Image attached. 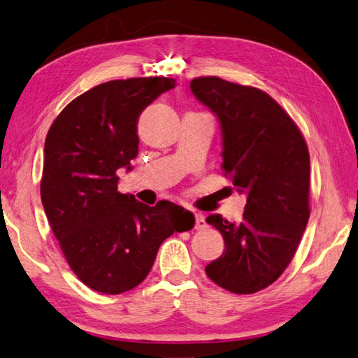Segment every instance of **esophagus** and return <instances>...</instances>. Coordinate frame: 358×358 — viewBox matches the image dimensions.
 <instances>
[{
    "mask_svg": "<svg viewBox=\"0 0 358 358\" xmlns=\"http://www.w3.org/2000/svg\"><path fill=\"white\" fill-rule=\"evenodd\" d=\"M207 226L206 218L202 213H194V229H204Z\"/></svg>",
    "mask_w": 358,
    "mask_h": 358,
    "instance_id": "1",
    "label": "esophagus"
}]
</instances>
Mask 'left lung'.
I'll list each match as a JSON object with an SVG mask.
<instances>
[{
    "mask_svg": "<svg viewBox=\"0 0 358 358\" xmlns=\"http://www.w3.org/2000/svg\"><path fill=\"white\" fill-rule=\"evenodd\" d=\"M190 89L217 115L221 168L248 198L238 224L207 217L224 238V252L206 273L227 292L257 293L285 271L306 231L308 148L288 113L255 87L206 76L193 79Z\"/></svg>",
    "mask_w": 358,
    "mask_h": 358,
    "instance_id": "left-lung-1",
    "label": "left lung"
}]
</instances>
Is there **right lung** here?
Segmentation results:
<instances>
[{
	"label": "right lung",
	"mask_w": 358,
	"mask_h": 358,
	"mask_svg": "<svg viewBox=\"0 0 358 358\" xmlns=\"http://www.w3.org/2000/svg\"><path fill=\"white\" fill-rule=\"evenodd\" d=\"M170 78L117 79L74 98L45 140L40 194L46 218L80 282L106 294L145 280L162 243L190 231L192 212L170 201L150 207L118 192L120 168L138 154L140 113Z\"/></svg>",
	"instance_id": "obj_1"
}]
</instances>
